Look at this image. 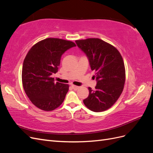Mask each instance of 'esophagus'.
<instances>
[{
  "instance_id": "obj_1",
  "label": "esophagus",
  "mask_w": 153,
  "mask_h": 153,
  "mask_svg": "<svg viewBox=\"0 0 153 153\" xmlns=\"http://www.w3.org/2000/svg\"><path fill=\"white\" fill-rule=\"evenodd\" d=\"M71 87H72V88L73 89H75V90H77V89H78L80 88V87H78V86H76V85H71Z\"/></svg>"
}]
</instances>
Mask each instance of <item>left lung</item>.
Wrapping results in <instances>:
<instances>
[{
  "label": "left lung",
  "instance_id": "8db88e82",
  "mask_svg": "<svg viewBox=\"0 0 153 153\" xmlns=\"http://www.w3.org/2000/svg\"><path fill=\"white\" fill-rule=\"evenodd\" d=\"M75 42L89 59L97 81L95 90L88 88L89 94L83 101L84 103L93 112L108 110L116 102L124 89L126 71L121 55L113 45L99 38Z\"/></svg>",
  "mask_w": 153,
  "mask_h": 153
}]
</instances>
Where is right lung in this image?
<instances>
[{"mask_svg":"<svg viewBox=\"0 0 153 153\" xmlns=\"http://www.w3.org/2000/svg\"><path fill=\"white\" fill-rule=\"evenodd\" d=\"M76 47L75 43L59 38H47L29 50L22 67V84L25 94L36 107L52 111L61 105L69 90V85L54 82L62 55Z\"/></svg>","mask_w":153,"mask_h":153,"instance_id":"add662e5","label":"right lung"}]
</instances>
